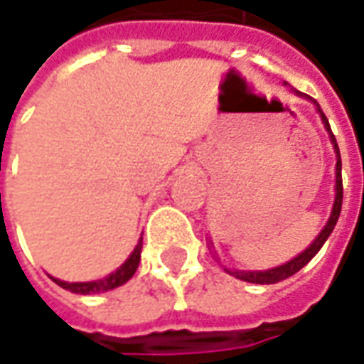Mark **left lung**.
Returning a JSON list of instances; mask_svg holds the SVG:
<instances>
[{
  "instance_id": "8db88e82",
  "label": "left lung",
  "mask_w": 364,
  "mask_h": 364,
  "mask_svg": "<svg viewBox=\"0 0 364 364\" xmlns=\"http://www.w3.org/2000/svg\"><path fill=\"white\" fill-rule=\"evenodd\" d=\"M296 95L300 96V92H296ZM308 98V96H306ZM316 105V102H314ZM318 108L320 117H322V122H324V127H326V131L331 134V141L334 144V153H336V195H334V205H332V213L331 218H328V223L324 225V230L318 233V237L312 242V244L308 245L306 250L302 252V254H298L294 259H290V262H286L282 266H278V268H272V269H264V272H240V269H225L228 274H232L235 278H240V280H244V282H252V284H276V282H282L286 278H290V276H294L298 269H302L306 266L308 262L312 259V257L318 254V250L324 245V242L328 240V235L334 230V225H336V221H338V215H341V207H343V175H341V171H343V163H341V151H338V144H336V139H334V134L331 131V124H328V119L324 117V112Z\"/></svg>"
}]
</instances>
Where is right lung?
<instances>
[{"label":"right lung","mask_w":364,"mask_h":364,"mask_svg":"<svg viewBox=\"0 0 364 364\" xmlns=\"http://www.w3.org/2000/svg\"><path fill=\"white\" fill-rule=\"evenodd\" d=\"M141 250H143V237H141V242L136 244L134 252L129 256V259H127V262H124L117 272H112L110 276H107L105 280L68 284L54 278V282H56L58 286H62V288L70 290V292H74V294H98V292L114 290V288H119V286H122L124 282H129V280L132 278V274L136 272V268H139V262H141Z\"/></svg>","instance_id":"1"}]
</instances>
